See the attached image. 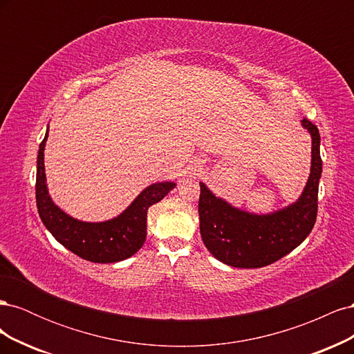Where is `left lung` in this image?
<instances>
[{
	"instance_id": "8db88e82",
	"label": "left lung",
	"mask_w": 354,
	"mask_h": 354,
	"mask_svg": "<svg viewBox=\"0 0 354 354\" xmlns=\"http://www.w3.org/2000/svg\"><path fill=\"white\" fill-rule=\"evenodd\" d=\"M301 125L312 136V167L301 196L291 205L270 214H252L232 207L199 183L201 236L207 250L221 263L239 269L269 266L295 250L312 232L322 174L320 134L306 118Z\"/></svg>"
}]
</instances>
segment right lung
I'll return each mask as SVG.
<instances>
[{"instance_id":"add662e5","label":"right lung","mask_w":354,"mask_h":354,"mask_svg":"<svg viewBox=\"0 0 354 354\" xmlns=\"http://www.w3.org/2000/svg\"><path fill=\"white\" fill-rule=\"evenodd\" d=\"M44 140L39 145L37 158V207L47 230L65 248L91 263H116L130 259L146 241L147 209L176 187L173 181H162L146 187L131 205L120 216L100 223H87L73 218L62 211L48 195L46 183Z\"/></svg>"}]
</instances>
